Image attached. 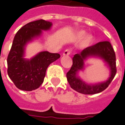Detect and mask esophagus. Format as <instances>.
<instances>
[{
	"label": "esophagus",
	"mask_w": 125,
	"mask_h": 125,
	"mask_svg": "<svg viewBox=\"0 0 125 125\" xmlns=\"http://www.w3.org/2000/svg\"><path fill=\"white\" fill-rule=\"evenodd\" d=\"M70 53H71V51H70V50H69V49H66V50H65V51H63V56H69Z\"/></svg>",
	"instance_id": "1"
}]
</instances>
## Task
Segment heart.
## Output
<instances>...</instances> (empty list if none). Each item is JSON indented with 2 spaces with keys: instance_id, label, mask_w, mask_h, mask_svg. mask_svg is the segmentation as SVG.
I'll return each instance as SVG.
<instances>
[{
  "instance_id": "1",
  "label": "heart",
  "mask_w": 125,
  "mask_h": 125,
  "mask_svg": "<svg viewBox=\"0 0 125 125\" xmlns=\"http://www.w3.org/2000/svg\"><path fill=\"white\" fill-rule=\"evenodd\" d=\"M85 32L83 30L79 31L75 34V39L77 40H81V46L83 48H86L88 47L91 45V43L93 42L94 37L92 35H86L85 36Z\"/></svg>"
}]
</instances>
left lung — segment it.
<instances>
[{
    "label": "left lung",
    "mask_w": 125,
    "mask_h": 125,
    "mask_svg": "<svg viewBox=\"0 0 125 125\" xmlns=\"http://www.w3.org/2000/svg\"><path fill=\"white\" fill-rule=\"evenodd\" d=\"M90 58L101 59L105 63L110 72L107 80L98 83H87L79 76L80 72L84 71L85 62ZM72 62V66L66 74V78L71 87L82 94L93 95L102 92L109 86L116 74V56L111 43L108 41L100 42L87 47L75 54Z\"/></svg>",
    "instance_id": "obj_1"
}]
</instances>
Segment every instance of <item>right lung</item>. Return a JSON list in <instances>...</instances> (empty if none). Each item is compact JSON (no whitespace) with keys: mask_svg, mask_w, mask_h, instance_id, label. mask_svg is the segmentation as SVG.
Wrapping results in <instances>:
<instances>
[{"mask_svg":"<svg viewBox=\"0 0 125 125\" xmlns=\"http://www.w3.org/2000/svg\"><path fill=\"white\" fill-rule=\"evenodd\" d=\"M52 23L43 19L34 21L23 26L16 34L7 59L8 74L20 90L32 91L43 83L48 66L60 58L59 53L41 51L31 59L25 58L27 45L48 31Z\"/></svg>","mask_w":125,"mask_h":125,"instance_id":"right-lung-1","label":"right lung"}]
</instances>
